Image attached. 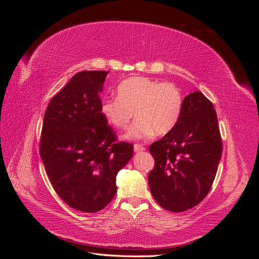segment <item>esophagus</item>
Masks as SVG:
<instances>
[{
	"instance_id": "esophagus-1",
	"label": "esophagus",
	"mask_w": 259,
	"mask_h": 259,
	"mask_svg": "<svg viewBox=\"0 0 259 259\" xmlns=\"http://www.w3.org/2000/svg\"><path fill=\"white\" fill-rule=\"evenodd\" d=\"M134 150H135V152H142V151H144V150H146V148L143 146V145H138V144H135L134 145Z\"/></svg>"
}]
</instances>
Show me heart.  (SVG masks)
<instances>
[{
	"label": "heart",
	"instance_id": "b5f03b06",
	"mask_svg": "<svg viewBox=\"0 0 259 259\" xmlns=\"http://www.w3.org/2000/svg\"><path fill=\"white\" fill-rule=\"evenodd\" d=\"M116 95L104 101L101 113L112 126L125 130L135 112L137 119L125 135L127 139L145 138L153 133L165 135L175 127L182 113L183 94L169 82L133 76L119 84Z\"/></svg>",
	"mask_w": 259,
	"mask_h": 259
}]
</instances>
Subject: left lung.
<instances>
[{
    "label": "left lung",
    "instance_id": "1",
    "mask_svg": "<svg viewBox=\"0 0 259 259\" xmlns=\"http://www.w3.org/2000/svg\"><path fill=\"white\" fill-rule=\"evenodd\" d=\"M149 151L154 167L148 183L159 205L175 213L198 205L210 190L223 153L213 104L201 92L186 96L175 127Z\"/></svg>",
    "mask_w": 259,
    "mask_h": 259
}]
</instances>
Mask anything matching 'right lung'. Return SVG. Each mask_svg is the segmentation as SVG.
I'll list each match as a JSON object with an SVG mask.
<instances>
[{"instance_id":"1","label":"right lung","mask_w":259,"mask_h":259,"mask_svg":"<svg viewBox=\"0 0 259 259\" xmlns=\"http://www.w3.org/2000/svg\"><path fill=\"white\" fill-rule=\"evenodd\" d=\"M109 71H81L46 109L40 154L51 184L66 204L85 213L106 207L116 193L115 177L134 153L101 113L99 93Z\"/></svg>"}]
</instances>
